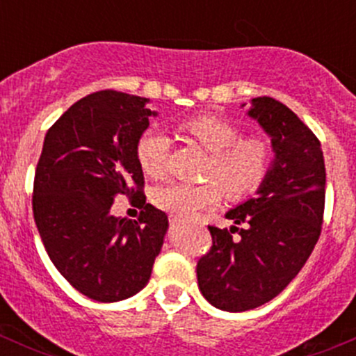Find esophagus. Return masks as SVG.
Masks as SVG:
<instances>
[{"instance_id": "esophagus-1", "label": "esophagus", "mask_w": 356, "mask_h": 356, "mask_svg": "<svg viewBox=\"0 0 356 356\" xmlns=\"http://www.w3.org/2000/svg\"><path fill=\"white\" fill-rule=\"evenodd\" d=\"M170 224L172 225H179V224H182V220L179 217H170Z\"/></svg>"}]
</instances>
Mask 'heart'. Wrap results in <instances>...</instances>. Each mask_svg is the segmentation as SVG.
<instances>
[{"instance_id": "obj_1", "label": "heart", "mask_w": 356, "mask_h": 356, "mask_svg": "<svg viewBox=\"0 0 356 356\" xmlns=\"http://www.w3.org/2000/svg\"><path fill=\"white\" fill-rule=\"evenodd\" d=\"M182 132L210 153L204 167V184L175 182L155 193V204L174 217L189 218L222 198L243 200L253 195L268 174L272 148L265 139L243 138L238 125L215 115H201L182 124ZM170 141L158 129H148L136 145V155L148 177L160 179L167 172Z\"/></svg>"}]
</instances>
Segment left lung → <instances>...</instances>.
<instances>
[{
    "mask_svg": "<svg viewBox=\"0 0 356 356\" xmlns=\"http://www.w3.org/2000/svg\"><path fill=\"white\" fill-rule=\"evenodd\" d=\"M248 117L270 138L274 161L257 196L225 213L245 227L208 225L213 245L196 265L201 294L225 312L251 310L277 296L307 264L324 218L325 165L317 136L268 96L251 99Z\"/></svg>",
    "mask_w": 356,
    "mask_h": 356,
    "instance_id": "1",
    "label": "left lung"
}]
</instances>
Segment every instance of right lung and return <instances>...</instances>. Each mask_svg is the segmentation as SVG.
<instances>
[{
	"label": "right lung",
	"instance_id": "add662e5",
	"mask_svg": "<svg viewBox=\"0 0 356 356\" xmlns=\"http://www.w3.org/2000/svg\"><path fill=\"white\" fill-rule=\"evenodd\" d=\"M149 99L106 89L88 95L46 132L34 177L32 211L53 265L79 293L111 303L152 277L168 229L146 203L136 145L148 129ZM138 197V221L113 218L115 195Z\"/></svg>",
	"mask_w": 356,
	"mask_h": 356
}]
</instances>
